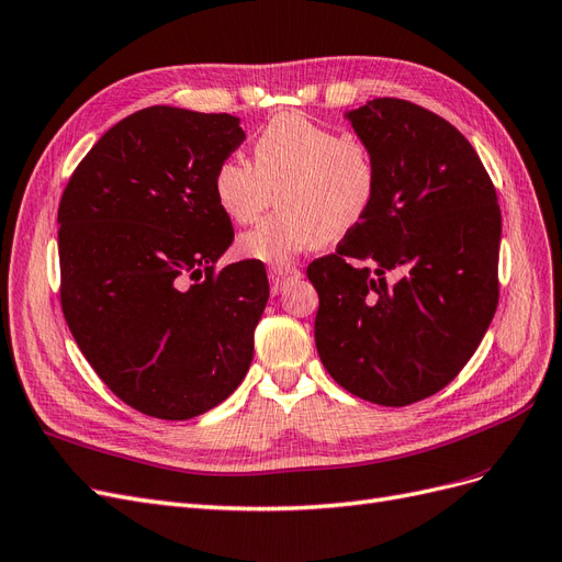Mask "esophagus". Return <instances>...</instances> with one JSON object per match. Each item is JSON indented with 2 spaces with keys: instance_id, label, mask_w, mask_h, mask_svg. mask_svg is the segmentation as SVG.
Segmentation results:
<instances>
[{
  "instance_id": "obj_1",
  "label": "esophagus",
  "mask_w": 562,
  "mask_h": 562,
  "mask_svg": "<svg viewBox=\"0 0 562 562\" xmlns=\"http://www.w3.org/2000/svg\"><path fill=\"white\" fill-rule=\"evenodd\" d=\"M268 278H270V289H273V294L284 292V286L301 278V270L294 266H273L268 270Z\"/></svg>"
}]
</instances>
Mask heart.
Returning a JSON list of instances; mask_svg holds the SVG:
<instances>
[{
	"label": "heart",
	"instance_id": "heart-1",
	"mask_svg": "<svg viewBox=\"0 0 562 562\" xmlns=\"http://www.w3.org/2000/svg\"><path fill=\"white\" fill-rule=\"evenodd\" d=\"M255 162L226 156L214 170V195L228 220L251 224L278 195L280 210L240 235L247 259L282 266L367 220L380 187L364 139L346 137L301 112L270 119L251 142Z\"/></svg>",
	"mask_w": 562,
	"mask_h": 562
}]
</instances>
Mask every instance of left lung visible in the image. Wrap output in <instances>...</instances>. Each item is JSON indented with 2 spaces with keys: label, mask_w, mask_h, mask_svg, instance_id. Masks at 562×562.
<instances>
[{
  "label": "left lung",
  "mask_w": 562,
  "mask_h": 562,
  "mask_svg": "<svg viewBox=\"0 0 562 562\" xmlns=\"http://www.w3.org/2000/svg\"><path fill=\"white\" fill-rule=\"evenodd\" d=\"M348 119L378 160L380 187L367 220L307 266L315 342L340 387L408 406L443 390L491 327L497 191L469 139L420 104L375 98Z\"/></svg>",
  "instance_id": "obj_1"
}]
</instances>
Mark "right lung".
<instances>
[{
    "mask_svg": "<svg viewBox=\"0 0 562 562\" xmlns=\"http://www.w3.org/2000/svg\"><path fill=\"white\" fill-rule=\"evenodd\" d=\"M243 139L231 114L147 106L98 139L60 198L67 327L102 383L151 418L222 404L255 355L266 268L214 273L233 243L214 170Z\"/></svg>",
    "mask_w": 562,
    "mask_h": 562,
    "instance_id": "right-lung-1",
    "label": "right lung"
}]
</instances>
